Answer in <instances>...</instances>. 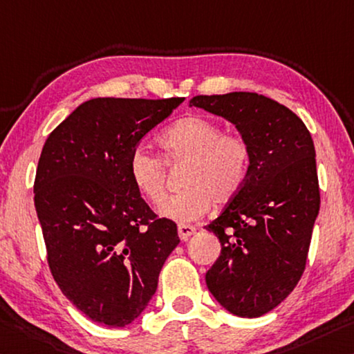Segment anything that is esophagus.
Returning a JSON list of instances; mask_svg holds the SVG:
<instances>
[{"mask_svg": "<svg viewBox=\"0 0 354 354\" xmlns=\"http://www.w3.org/2000/svg\"><path fill=\"white\" fill-rule=\"evenodd\" d=\"M194 233H195V228L192 225H186V223H181V225H178V234H179V239H181V241H187Z\"/></svg>", "mask_w": 354, "mask_h": 354, "instance_id": "1", "label": "esophagus"}]
</instances>
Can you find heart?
Masks as SVG:
<instances>
[{
	"label": "heart",
	"instance_id": "obj_1",
	"mask_svg": "<svg viewBox=\"0 0 354 354\" xmlns=\"http://www.w3.org/2000/svg\"><path fill=\"white\" fill-rule=\"evenodd\" d=\"M159 147L167 164L186 162L181 192L159 207L160 216L175 222H190L209 211L212 203L227 205L248 183L252 151L239 133H225L218 122L201 115L179 118L165 129ZM133 187L151 205H160L167 194V170L159 157L142 147L129 157Z\"/></svg>",
	"mask_w": 354,
	"mask_h": 354
}]
</instances>
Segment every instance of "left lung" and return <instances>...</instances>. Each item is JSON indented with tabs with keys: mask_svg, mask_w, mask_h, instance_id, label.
<instances>
[{
	"mask_svg": "<svg viewBox=\"0 0 354 354\" xmlns=\"http://www.w3.org/2000/svg\"><path fill=\"white\" fill-rule=\"evenodd\" d=\"M189 105L230 121L250 145L248 183L206 225L222 245L206 285L233 315L261 317L304 272L319 211L313 140L301 118L257 93L195 96Z\"/></svg>",
	"mask_w": 354,
	"mask_h": 354,
	"instance_id": "8db88e82",
	"label": "left lung"
}]
</instances>
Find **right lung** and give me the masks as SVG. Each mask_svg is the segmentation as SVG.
<instances>
[{
    "mask_svg": "<svg viewBox=\"0 0 354 354\" xmlns=\"http://www.w3.org/2000/svg\"><path fill=\"white\" fill-rule=\"evenodd\" d=\"M184 97H97L50 133L39 157L35 205L55 282L93 322L122 328L142 315L179 244L129 176V157Z\"/></svg>",
    "mask_w": 354,
    "mask_h": 354,
    "instance_id": "add662e5",
    "label": "right lung"
}]
</instances>
